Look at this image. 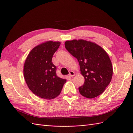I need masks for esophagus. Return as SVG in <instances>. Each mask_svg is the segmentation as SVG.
Instances as JSON below:
<instances>
[{"label": "esophagus", "mask_w": 133, "mask_h": 133, "mask_svg": "<svg viewBox=\"0 0 133 133\" xmlns=\"http://www.w3.org/2000/svg\"><path fill=\"white\" fill-rule=\"evenodd\" d=\"M69 75L70 76H74L75 75V73H74L73 71H70Z\"/></svg>", "instance_id": "esophagus-1"}]
</instances>
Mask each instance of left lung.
<instances>
[{"label":"left lung","mask_w":133,"mask_h":133,"mask_svg":"<svg viewBox=\"0 0 133 133\" xmlns=\"http://www.w3.org/2000/svg\"><path fill=\"white\" fill-rule=\"evenodd\" d=\"M66 49L76 58L85 81L79 88L82 95L94 98L102 94L111 82V60L103 48L94 43L84 40L65 42Z\"/></svg>","instance_id":"8db88e82"}]
</instances>
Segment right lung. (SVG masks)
<instances>
[{
    "mask_svg": "<svg viewBox=\"0 0 133 133\" xmlns=\"http://www.w3.org/2000/svg\"><path fill=\"white\" fill-rule=\"evenodd\" d=\"M59 42L42 43L31 50L24 65V76L29 89L34 94L45 99L57 97L62 91L66 79L57 75L52 58L58 50Z\"/></svg>",
    "mask_w": 133,
    "mask_h": 133,
    "instance_id": "obj_1",
    "label": "right lung"
}]
</instances>
